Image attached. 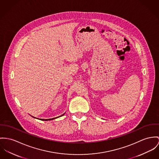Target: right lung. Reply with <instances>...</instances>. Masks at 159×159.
Returning <instances> with one entry per match:
<instances>
[{"mask_svg": "<svg viewBox=\"0 0 159 159\" xmlns=\"http://www.w3.org/2000/svg\"><path fill=\"white\" fill-rule=\"evenodd\" d=\"M65 114H62L61 116H59V117H61L62 116H63ZM57 117H56V118H52V119H40V120H53V119H56V118H57Z\"/></svg>", "mask_w": 159, "mask_h": 159, "instance_id": "right-lung-1", "label": "right lung"}]
</instances>
